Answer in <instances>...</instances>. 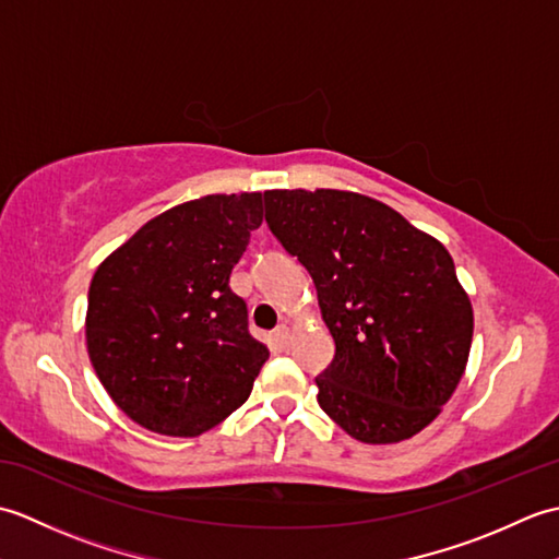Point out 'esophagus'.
<instances>
[{
    "label": "esophagus",
    "mask_w": 559,
    "mask_h": 559,
    "mask_svg": "<svg viewBox=\"0 0 559 559\" xmlns=\"http://www.w3.org/2000/svg\"><path fill=\"white\" fill-rule=\"evenodd\" d=\"M271 341H273V346H276L278 350L286 348L288 346V326L286 324H278L276 329H273Z\"/></svg>",
    "instance_id": "esophagus-1"
}]
</instances>
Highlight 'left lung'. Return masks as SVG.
Returning <instances> with one entry per match:
<instances>
[{
	"mask_svg": "<svg viewBox=\"0 0 559 559\" xmlns=\"http://www.w3.org/2000/svg\"><path fill=\"white\" fill-rule=\"evenodd\" d=\"M266 223L317 288L336 353L314 382L350 437L391 444L430 425L466 370L473 310L444 245L370 197L264 192Z\"/></svg>",
	"mask_w": 559,
	"mask_h": 559,
	"instance_id": "1",
	"label": "left lung"
}]
</instances>
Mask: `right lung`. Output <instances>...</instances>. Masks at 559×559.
I'll use <instances>...</instances> for the list:
<instances>
[{
	"mask_svg": "<svg viewBox=\"0 0 559 559\" xmlns=\"http://www.w3.org/2000/svg\"><path fill=\"white\" fill-rule=\"evenodd\" d=\"M261 194H211L148 221L88 288V355L110 399L151 432L197 437L249 399L266 346L249 334L233 266Z\"/></svg>",
	"mask_w": 559,
	"mask_h": 559,
	"instance_id": "obj_1",
	"label": "right lung"
}]
</instances>
